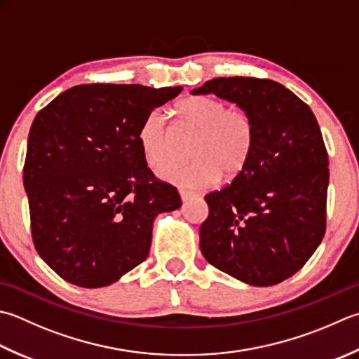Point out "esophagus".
Wrapping results in <instances>:
<instances>
[{
    "instance_id": "1",
    "label": "esophagus",
    "mask_w": 359,
    "mask_h": 359,
    "mask_svg": "<svg viewBox=\"0 0 359 359\" xmlns=\"http://www.w3.org/2000/svg\"><path fill=\"white\" fill-rule=\"evenodd\" d=\"M180 199L184 201V202H187V201H189V199H193V198H196V194L194 193H191V191H187V189H180Z\"/></svg>"
}]
</instances>
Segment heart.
Here are the masks:
<instances>
[{
  "instance_id": "heart-1",
  "label": "heart",
  "mask_w": 359,
  "mask_h": 359,
  "mask_svg": "<svg viewBox=\"0 0 359 359\" xmlns=\"http://www.w3.org/2000/svg\"><path fill=\"white\" fill-rule=\"evenodd\" d=\"M174 111L175 130L194 133L189 146L193 160L170 168L165 179L184 188H203L219 180L221 172L227 179L243 172L255 144V126L248 111L202 95L179 101ZM138 143L147 165L156 171L166 170L177 157L174 130L160 110H152L143 119Z\"/></svg>"
}]
</instances>
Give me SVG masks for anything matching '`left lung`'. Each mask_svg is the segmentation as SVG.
<instances>
[{"mask_svg": "<svg viewBox=\"0 0 359 359\" xmlns=\"http://www.w3.org/2000/svg\"><path fill=\"white\" fill-rule=\"evenodd\" d=\"M191 93L235 102L255 126L248 166L205 196L202 255L252 286L283 282L304 268L325 235L330 172L318 119L308 104L271 79L216 77Z\"/></svg>", "mask_w": 359, "mask_h": 359, "instance_id": "8db88e82", "label": "left lung"}]
</instances>
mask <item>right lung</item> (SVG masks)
Wrapping results in <instances>:
<instances>
[{
	"label": "right lung",
	"mask_w": 359,
	"mask_h": 359,
	"mask_svg": "<svg viewBox=\"0 0 359 359\" xmlns=\"http://www.w3.org/2000/svg\"><path fill=\"white\" fill-rule=\"evenodd\" d=\"M182 87L83 83L34 118L23 184L35 250L76 286L115 283L149 255L152 224L182 205L147 168L138 129Z\"/></svg>",
	"instance_id": "add662e5"
}]
</instances>
